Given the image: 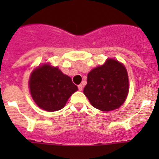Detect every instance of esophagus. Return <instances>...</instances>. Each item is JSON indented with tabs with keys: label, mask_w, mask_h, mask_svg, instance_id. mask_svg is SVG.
<instances>
[{
	"label": "esophagus",
	"mask_w": 159,
	"mask_h": 159,
	"mask_svg": "<svg viewBox=\"0 0 159 159\" xmlns=\"http://www.w3.org/2000/svg\"><path fill=\"white\" fill-rule=\"evenodd\" d=\"M78 88L80 91H82L83 90V85L82 84H80V85H78Z\"/></svg>",
	"instance_id": "1"
}]
</instances>
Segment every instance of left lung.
I'll return each instance as SVG.
<instances>
[{"mask_svg": "<svg viewBox=\"0 0 159 159\" xmlns=\"http://www.w3.org/2000/svg\"><path fill=\"white\" fill-rule=\"evenodd\" d=\"M128 91V75L125 67L117 60L109 59L103 65L88 73L84 93L94 107L109 111L123 104Z\"/></svg>", "mask_w": 159, "mask_h": 159, "instance_id": "left-lung-1", "label": "left lung"}]
</instances>
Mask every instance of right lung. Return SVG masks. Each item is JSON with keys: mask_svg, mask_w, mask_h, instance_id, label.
Returning <instances> with one entry per match:
<instances>
[{"mask_svg": "<svg viewBox=\"0 0 159 159\" xmlns=\"http://www.w3.org/2000/svg\"><path fill=\"white\" fill-rule=\"evenodd\" d=\"M29 88L38 107L48 111L62 109L69 97L78 90L69 76L63 74L58 67L48 64L38 67L32 71Z\"/></svg>", "mask_w": 159, "mask_h": 159, "instance_id": "1", "label": "right lung"}]
</instances>
